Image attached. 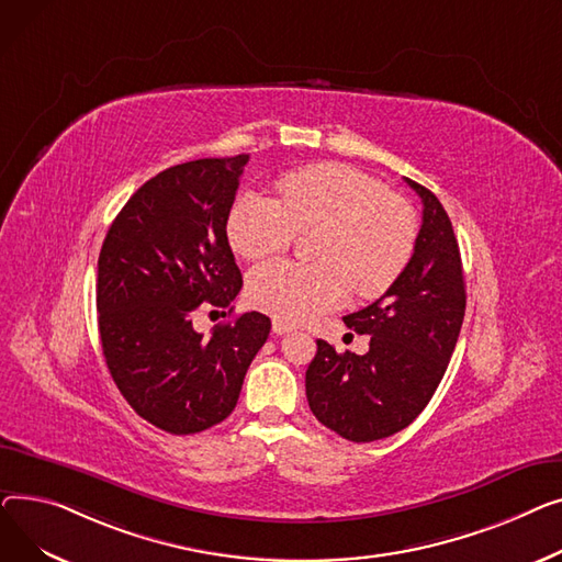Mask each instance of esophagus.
I'll return each instance as SVG.
<instances>
[{
	"label": "esophagus",
	"instance_id": "1",
	"mask_svg": "<svg viewBox=\"0 0 562 562\" xmlns=\"http://www.w3.org/2000/svg\"><path fill=\"white\" fill-rule=\"evenodd\" d=\"M272 331H274L277 336H285V334H292V326L285 324V322H281V319H274V322H272Z\"/></svg>",
	"mask_w": 562,
	"mask_h": 562
}]
</instances>
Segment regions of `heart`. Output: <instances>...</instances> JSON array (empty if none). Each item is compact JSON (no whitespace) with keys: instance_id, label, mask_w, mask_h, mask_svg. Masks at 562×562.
I'll use <instances>...</instances> for the list:
<instances>
[{"instance_id":"obj_1","label":"heart","mask_w":562,"mask_h":562,"mask_svg":"<svg viewBox=\"0 0 562 562\" xmlns=\"http://www.w3.org/2000/svg\"><path fill=\"white\" fill-rule=\"evenodd\" d=\"M317 262L274 260L247 281L249 302L288 324L345 304L351 285L376 300L404 274L417 243V217L402 196L342 162H319L279 181V196L245 192L231 206L226 236L249 260L285 251L296 231H317Z\"/></svg>"}]
</instances>
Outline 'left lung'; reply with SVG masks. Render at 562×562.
I'll use <instances>...</instances> for the list:
<instances>
[{
    "mask_svg": "<svg viewBox=\"0 0 562 562\" xmlns=\"http://www.w3.org/2000/svg\"><path fill=\"white\" fill-rule=\"evenodd\" d=\"M422 200V226L404 274L383 296L345 315L368 334V353H338L317 340L306 370L313 415L351 442H374L406 428L431 402L465 317V279L453 226L438 196L406 179Z\"/></svg>",
    "mask_w": 562,
    "mask_h": 562,
    "instance_id": "8db88e82",
    "label": "left lung"
}]
</instances>
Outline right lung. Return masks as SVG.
<instances>
[{"mask_svg":"<svg viewBox=\"0 0 562 562\" xmlns=\"http://www.w3.org/2000/svg\"><path fill=\"white\" fill-rule=\"evenodd\" d=\"M249 154L200 158L140 186L113 220L97 262L99 338L109 372L143 419L172 436L220 424L270 336V317L245 313L204 338L192 313L226 308L243 274L226 238Z\"/></svg>","mask_w":562,"mask_h":562,"instance_id":"1","label":"right lung"}]
</instances>
